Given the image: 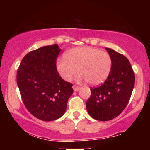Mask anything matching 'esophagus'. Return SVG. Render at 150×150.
I'll return each instance as SVG.
<instances>
[{"mask_svg": "<svg viewBox=\"0 0 150 150\" xmlns=\"http://www.w3.org/2000/svg\"><path fill=\"white\" fill-rule=\"evenodd\" d=\"M73 90L75 91V92H78V91H80L81 89V87H77L76 85H73Z\"/></svg>", "mask_w": 150, "mask_h": 150, "instance_id": "34e87169", "label": "esophagus"}]
</instances>
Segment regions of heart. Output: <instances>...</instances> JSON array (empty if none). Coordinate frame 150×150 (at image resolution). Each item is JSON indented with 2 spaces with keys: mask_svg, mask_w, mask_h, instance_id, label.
I'll use <instances>...</instances> for the list:
<instances>
[{
  "mask_svg": "<svg viewBox=\"0 0 150 150\" xmlns=\"http://www.w3.org/2000/svg\"><path fill=\"white\" fill-rule=\"evenodd\" d=\"M58 73L63 80L69 82L77 73L79 82L87 81L89 85L97 86L102 84L111 73L112 59L106 51L90 46L76 47L68 50L65 57L56 60Z\"/></svg>",
  "mask_w": 150,
  "mask_h": 150,
  "instance_id": "heart-1",
  "label": "heart"
}]
</instances>
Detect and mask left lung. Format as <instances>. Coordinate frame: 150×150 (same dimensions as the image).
Wrapping results in <instances>:
<instances>
[{
  "instance_id": "left-lung-1",
  "label": "left lung",
  "mask_w": 150,
  "mask_h": 150,
  "mask_svg": "<svg viewBox=\"0 0 150 150\" xmlns=\"http://www.w3.org/2000/svg\"><path fill=\"white\" fill-rule=\"evenodd\" d=\"M106 50L112 59L111 73L103 85L90 89L86 103L89 116L101 121L112 120L121 113L135 85V74L128 58L113 49Z\"/></svg>"
}]
</instances>
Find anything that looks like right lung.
Returning a JSON list of instances; mask_svg holds the SVG:
<instances>
[{
    "mask_svg": "<svg viewBox=\"0 0 150 150\" xmlns=\"http://www.w3.org/2000/svg\"><path fill=\"white\" fill-rule=\"evenodd\" d=\"M61 49L58 44L45 46L28 53L17 74L22 101L36 118L51 121L64 114L73 89L62 79L56 67Z\"/></svg>",
    "mask_w": 150,
    "mask_h": 150,
    "instance_id": "add662e5",
    "label": "right lung"
}]
</instances>
